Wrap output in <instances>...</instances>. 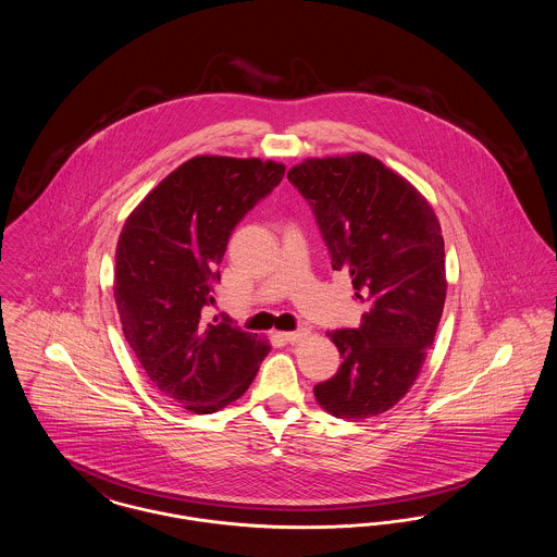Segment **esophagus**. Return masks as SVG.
Returning a JSON list of instances; mask_svg holds the SVG:
<instances>
[{
    "label": "esophagus",
    "instance_id": "1",
    "mask_svg": "<svg viewBox=\"0 0 557 557\" xmlns=\"http://www.w3.org/2000/svg\"><path fill=\"white\" fill-rule=\"evenodd\" d=\"M309 336V330L307 327H300V330H294V332H280V338L282 341H286V343H300V341H305Z\"/></svg>",
    "mask_w": 557,
    "mask_h": 557
}]
</instances>
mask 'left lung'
<instances>
[{
    "label": "left lung",
    "instance_id": "obj_1",
    "mask_svg": "<svg viewBox=\"0 0 557 557\" xmlns=\"http://www.w3.org/2000/svg\"><path fill=\"white\" fill-rule=\"evenodd\" d=\"M288 180L315 212L332 269L368 302L357 330L327 332L343 363L313 393L334 418H375L409 393L443 318L441 223L418 187L363 152L302 160Z\"/></svg>",
    "mask_w": 557,
    "mask_h": 557
}]
</instances>
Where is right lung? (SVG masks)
Instances as JSON below:
<instances>
[{"label": "right lung", "mask_w": 557, "mask_h": 557, "mask_svg": "<svg viewBox=\"0 0 557 557\" xmlns=\"http://www.w3.org/2000/svg\"><path fill=\"white\" fill-rule=\"evenodd\" d=\"M284 171L275 160L194 157L133 209L116 242L123 334L152 384L191 413L242 397L271 350L230 321L202 323L200 311L234 227Z\"/></svg>", "instance_id": "1"}]
</instances>
